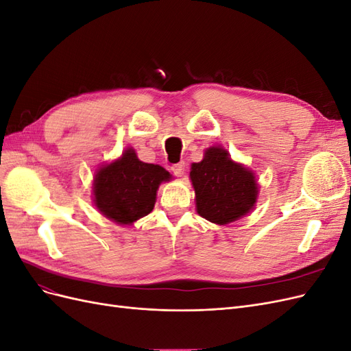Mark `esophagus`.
Listing matches in <instances>:
<instances>
[{
  "label": "esophagus",
  "mask_w": 351,
  "mask_h": 351,
  "mask_svg": "<svg viewBox=\"0 0 351 351\" xmlns=\"http://www.w3.org/2000/svg\"><path fill=\"white\" fill-rule=\"evenodd\" d=\"M171 169L177 177H182L184 174V164H176V165H173Z\"/></svg>",
  "instance_id": "esophagus-1"
}]
</instances>
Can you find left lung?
Segmentation results:
<instances>
[{"instance_id": "obj_1", "label": "left lung", "mask_w": 351, "mask_h": 351, "mask_svg": "<svg viewBox=\"0 0 351 351\" xmlns=\"http://www.w3.org/2000/svg\"><path fill=\"white\" fill-rule=\"evenodd\" d=\"M190 180L197 214L218 226L247 215L259 195L254 173L232 161L228 151L221 146L208 147L204 159L192 164Z\"/></svg>"}]
</instances>
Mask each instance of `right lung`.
I'll return each instance as SVG.
<instances>
[{
    "mask_svg": "<svg viewBox=\"0 0 351 351\" xmlns=\"http://www.w3.org/2000/svg\"><path fill=\"white\" fill-rule=\"evenodd\" d=\"M171 178L165 168L141 161L133 147H127L119 159L95 174V206L117 224L132 226L152 212L159 184Z\"/></svg>",
    "mask_w": 351,
    "mask_h": 351,
    "instance_id": "obj_1",
    "label": "right lung"
}]
</instances>
